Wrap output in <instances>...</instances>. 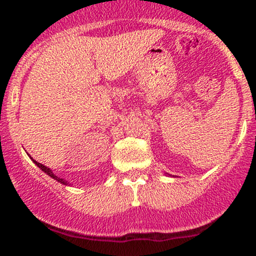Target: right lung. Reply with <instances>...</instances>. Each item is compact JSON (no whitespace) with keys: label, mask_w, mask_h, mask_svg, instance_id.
I'll return each mask as SVG.
<instances>
[{"label":"right lung","mask_w":256,"mask_h":256,"mask_svg":"<svg viewBox=\"0 0 256 256\" xmlns=\"http://www.w3.org/2000/svg\"><path fill=\"white\" fill-rule=\"evenodd\" d=\"M32 161H34V164H36V165H37L38 167H40V170H42V171H43V172H46V174H48V176H50V177H52V178H54V179H55V180L60 182V183H62V184H64V185H66V184H67V182H64L62 178H60V177H58V176H55V174H54V173H52V170H50V168H48V167H46V166H44V165H42V164L37 162V161H36V160H34V158H32Z\"/></svg>","instance_id":"1"}]
</instances>
